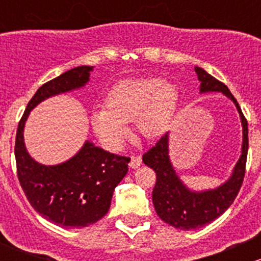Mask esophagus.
I'll return each mask as SVG.
<instances>
[{"instance_id":"esophagus-1","label":"esophagus","mask_w":261,"mask_h":261,"mask_svg":"<svg viewBox=\"0 0 261 261\" xmlns=\"http://www.w3.org/2000/svg\"><path fill=\"white\" fill-rule=\"evenodd\" d=\"M141 165V158L140 156H131V160H130V167L133 168V169H136V168H139Z\"/></svg>"}]
</instances>
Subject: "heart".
<instances>
[{
  "label": "heart",
  "mask_w": 261,
  "mask_h": 261,
  "mask_svg": "<svg viewBox=\"0 0 261 261\" xmlns=\"http://www.w3.org/2000/svg\"><path fill=\"white\" fill-rule=\"evenodd\" d=\"M179 92L162 78L128 80L112 87L106 107L93 111L92 127L110 149H117L128 136L127 122L135 121L139 133L147 139L163 135L177 114Z\"/></svg>",
  "instance_id": "obj_1"
}]
</instances>
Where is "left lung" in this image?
Masks as SVG:
<instances>
[{"mask_svg": "<svg viewBox=\"0 0 261 261\" xmlns=\"http://www.w3.org/2000/svg\"><path fill=\"white\" fill-rule=\"evenodd\" d=\"M194 70L198 75V81L201 82V93L221 92L235 103L243 123V149L230 179L218 188L204 192L191 191L175 174L168 155V133H165L159 141L143 155V162L154 169L156 174V183L152 189L155 211L164 222L180 230H196L203 227L220 217L232 204L243 186L249 147L247 121L230 89L202 68L196 67Z\"/></svg>", "mask_w": 261, "mask_h": 261, "instance_id": "obj_1", "label": "left lung"}]
</instances>
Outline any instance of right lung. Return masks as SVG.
Masks as SVG:
<instances>
[{"instance_id":"add662e5","label":"right lung","mask_w":261,"mask_h":261,"mask_svg":"<svg viewBox=\"0 0 261 261\" xmlns=\"http://www.w3.org/2000/svg\"><path fill=\"white\" fill-rule=\"evenodd\" d=\"M92 69L88 65L73 68L43 84L28 103L16 133L15 158L21 188L36 212L63 227H86L109 212L116 186L128 170L130 158L86 141L72 159L46 167L29 155L23 143V126L36 105L83 87Z\"/></svg>"}]
</instances>
